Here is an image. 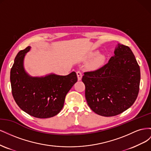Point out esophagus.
<instances>
[{"label":"esophagus","mask_w":151,"mask_h":151,"mask_svg":"<svg viewBox=\"0 0 151 151\" xmlns=\"http://www.w3.org/2000/svg\"><path fill=\"white\" fill-rule=\"evenodd\" d=\"M77 78H78V81H81V79H82V76H83L82 72L81 71H77Z\"/></svg>","instance_id":"esophagus-1"}]
</instances>
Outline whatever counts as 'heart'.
Masks as SVG:
<instances>
[{
	"mask_svg": "<svg viewBox=\"0 0 151 151\" xmlns=\"http://www.w3.org/2000/svg\"><path fill=\"white\" fill-rule=\"evenodd\" d=\"M96 53H90L88 55V57H93ZM103 61V57L101 55H98L96 57L94 58V60L93 62V65L94 67H98L99 66Z\"/></svg>",
	"mask_w": 151,
	"mask_h": 151,
	"instance_id": "heart-1",
	"label": "heart"
}]
</instances>
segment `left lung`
<instances>
[{
	"label": "left lung",
	"mask_w": 151,
	"mask_h": 151,
	"mask_svg": "<svg viewBox=\"0 0 151 151\" xmlns=\"http://www.w3.org/2000/svg\"><path fill=\"white\" fill-rule=\"evenodd\" d=\"M115 55L97 70L84 72L87 103L103 116H113L134 103L139 91L140 70L131 49L118 45Z\"/></svg>",
	"instance_id": "1"
}]
</instances>
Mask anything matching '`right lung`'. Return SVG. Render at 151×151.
Segmentation results:
<instances>
[{"label":"right lung","mask_w":151,"mask_h":151,"mask_svg":"<svg viewBox=\"0 0 151 151\" xmlns=\"http://www.w3.org/2000/svg\"><path fill=\"white\" fill-rule=\"evenodd\" d=\"M30 47L17 53L11 70L13 98L22 110L38 118L55 116L61 111L67 93L77 81L72 72L67 76L50 74L32 77L25 72L23 60Z\"/></svg>","instance_id":"add662e5"}]
</instances>
